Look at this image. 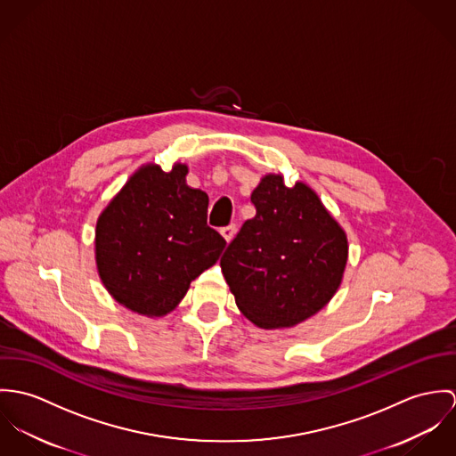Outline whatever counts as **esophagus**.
I'll use <instances>...</instances> for the list:
<instances>
[{
	"label": "esophagus",
	"mask_w": 456,
	"mask_h": 456,
	"mask_svg": "<svg viewBox=\"0 0 456 456\" xmlns=\"http://www.w3.org/2000/svg\"><path fill=\"white\" fill-rule=\"evenodd\" d=\"M220 234H222V236H224V240L229 243V241L234 238V234H236V225H234V224H231V225L222 227V229H220Z\"/></svg>",
	"instance_id": "esophagus-1"
}]
</instances>
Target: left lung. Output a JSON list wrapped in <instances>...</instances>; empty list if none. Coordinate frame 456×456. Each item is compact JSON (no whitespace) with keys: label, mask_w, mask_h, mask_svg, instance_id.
Instances as JSON below:
<instances>
[{"label":"left lung","mask_w":456,"mask_h":456,"mask_svg":"<svg viewBox=\"0 0 456 456\" xmlns=\"http://www.w3.org/2000/svg\"><path fill=\"white\" fill-rule=\"evenodd\" d=\"M256 215L220 258L241 313L262 329L294 327L332 299L348 260L345 231L304 183L267 175L252 192Z\"/></svg>","instance_id":"8db88e82"}]
</instances>
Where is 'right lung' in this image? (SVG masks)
Masks as SVG:
<instances>
[{"instance_id": "add662e5", "label": "right lung", "mask_w": 456, "mask_h": 456, "mask_svg": "<svg viewBox=\"0 0 456 456\" xmlns=\"http://www.w3.org/2000/svg\"><path fill=\"white\" fill-rule=\"evenodd\" d=\"M187 166H145L108 204L96 225V262L117 303L169 313L211 267L225 240L208 225V196L185 183Z\"/></svg>"}]
</instances>
